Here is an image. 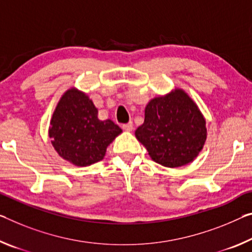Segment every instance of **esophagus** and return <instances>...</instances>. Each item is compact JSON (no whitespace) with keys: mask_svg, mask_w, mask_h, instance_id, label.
<instances>
[{"mask_svg":"<svg viewBox=\"0 0 252 252\" xmlns=\"http://www.w3.org/2000/svg\"><path fill=\"white\" fill-rule=\"evenodd\" d=\"M122 129L125 131H127V132H130V131L133 130V123L131 121L129 123H126V125L122 126Z\"/></svg>","mask_w":252,"mask_h":252,"instance_id":"34e87169","label":"esophagus"}]
</instances>
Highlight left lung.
I'll return each instance as SVG.
<instances>
[{
	"label": "left lung",
	"instance_id": "8db88e82",
	"mask_svg": "<svg viewBox=\"0 0 252 252\" xmlns=\"http://www.w3.org/2000/svg\"><path fill=\"white\" fill-rule=\"evenodd\" d=\"M135 137L154 161L175 168L197 157L206 140L205 119L193 99L176 89L155 97L145 110V122Z\"/></svg>",
	"mask_w": 252,
	"mask_h": 252
}]
</instances>
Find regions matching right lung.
<instances>
[{
	"instance_id": "obj_1",
	"label": "right lung",
	"mask_w": 252,
	"mask_h": 252,
	"mask_svg": "<svg viewBox=\"0 0 252 252\" xmlns=\"http://www.w3.org/2000/svg\"><path fill=\"white\" fill-rule=\"evenodd\" d=\"M121 132L111 120H98L97 109L85 93L70 89L56 106L49 138L62 158L85 167L102 160L107 146Z\"/></svg>"
}]
</instances>
